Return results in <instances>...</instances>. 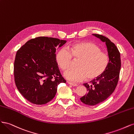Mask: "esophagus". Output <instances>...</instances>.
Here are the masks:
<instances>
[{
	"instance_id": "1",
	"label": "esophagus",
	"mask_w": 134,
	"mask_h": 134,
	"mask_svg": "<svg viewBox=\"0 0 134 134\" xmlns=\"http://www.w3.org/2000/svg\"><path fill=\"white\" fill-rule=\"evenodd\" d=\"M67 83H68L69 84H70V85H71V86H74V87H76L77 86H78V85H77L76 84L74 83H72V82H67Z\"/></svg>"
}]
</instances>
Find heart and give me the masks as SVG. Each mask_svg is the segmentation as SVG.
I'll use <instances>...</instances> for the list:
<instances>
[{"instance_id":"heart-1","label":"heart","mask_w":134,"mask_h":134,"mask_svg":"<svg viewBox=\"0 0 134 134\" xmlns=\"http://www.w3.org/2000/svg\"><path fill=\"white\" fill-rule=\"evenodd\" d=\"M97 44L90 42L76 43L69 47L61 48L56 54V60L60 68L65 70L71 65L72 57L79 59L76 69H70L64 72V76L72 82H78L87 78L95 79L102 75L108 66L109 58L100 51Z\"/></svg>"}]
</instances>
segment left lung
<instances>
[{
  "mask_svg": "<svg viewBox=\"0 0 134 134\" xmlns=\"http://www.w3.org/2000/svg\"><path fill=\"white\" fill-rule=\"evenodd\" d=\"M93 35L106 43L109 64L107 69L102 75L91 81L90 84H84L88 93L80 99L89 106H94L102 102L111 95L118 83L121 69L120 54L115 44L105 36L98 34Z\"/></svg>",
  "mask_w": 134,
  "mask_h": 134,
  "instance_id": "1",
  "label": "left lung"
}]
</instances>
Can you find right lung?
Masks as SVG:
<instances>
[{
    "instance_id": "right-lung-1",
    "label": "right lung",
    "mask_w": 134,
    "mask_h": 134,
    "mask_svg": "<svg viewBox=\"0 0 134 134\" xmlns=\"http://www.w3.org/2000/svg\"><path fill=\"white\" fill-rule=\"evenodd\" d=\"M66 40L38 37L28 41L17 51L14 64L15 83L20 93L36 104L54 98L58 85L66 83L61 74L55 52Z\"/></svg>"
}]
</instances>
